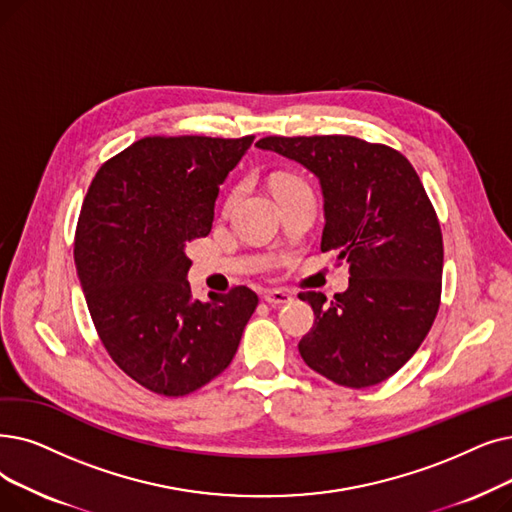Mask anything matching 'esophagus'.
I'll return each mask as SVG.
<instances>
[{
  "mask_svg": "<svg viewBox=\"0 0 512 512\" xmlns=\"http://www.w3.org/2000/svg\"><path fill=\"white\" fill-rule=\"evenodd\" d=\"M263 299H265V303H270V305H286V303L293 301V295L288 291H282V288H276V291H265Z\"/></svg>",
  "mask_w": 512,
  "mask_h": 512,
  "instance_id": "34e87169",
  "label": "esophagus"
}]
</instances>
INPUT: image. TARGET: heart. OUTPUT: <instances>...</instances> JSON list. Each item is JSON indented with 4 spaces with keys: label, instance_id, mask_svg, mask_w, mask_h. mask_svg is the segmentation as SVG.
<instances>
[{
    "label": "heart",
    "instance_id": "1",
    "mask_svg": "<svg viewBox=\"0 0 512 512\" xmlns=\"http://www.w3.org/2000/svg\"><path fill=\"white\" fill-rule=\"evenodd\" d=\"M272 186H274V192L280 194V192H284V190H288V188L305 186V182L301 180V177H297V175H278V177H274V184H272ZM240 192H242V186H234V188L228 192L226 201H224V209H226V211H230V209L236 205Z\"/></svg>",
    "mask_w": 512,
    "mask_h": 512
}]
</instances>
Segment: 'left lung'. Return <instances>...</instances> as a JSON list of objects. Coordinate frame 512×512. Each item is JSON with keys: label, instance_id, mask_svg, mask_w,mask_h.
Returning a JSON list of instances; mask_svg holds the SVG:
<instances>
[{"label": "left lung", "instance_id": "obj_1", "mask_svg": "<svg viewBox=\"0 0 512 512\" xmlns=\"http://www.w3.org/2000/svg\"><path fill=\"white\" fill-rule=\"evenodd\" d=\"M257 146L318 177L320 249L349 263V288L332 301L299 293L316 316L299 341L303 362L341 387L387 381L425 341L441 301L443 238L418 173L402 152L353 136H268Z\"/></svg>", "mask_w": 512, "mask_h": 512}]
</instances>
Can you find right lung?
I'll use <instances>...</instances> for the list:
<instances>
[{"label": "right lung", "instance_id": "obj_1", "mask_svg": "<svg viewBox=\"0 0 512 512\" xmlns=\"http://www.w3.org/2000/svg\"><path fill=\"white\" fill-rule=\"evenodd\" d=\"M255 136H152L108 159L83 198L75 265L113 362L152 393L182 397L224 372L259 303L247 286L192 297L186 247L213 226L219 184Z\"/></svg>", "mask_w": 512, "mask_h": 512}]
</instances>
